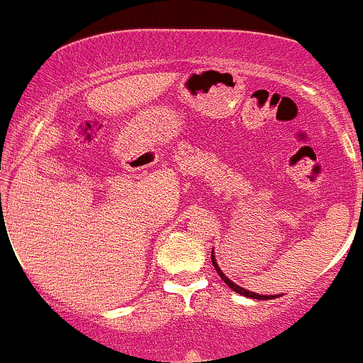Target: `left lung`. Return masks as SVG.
Returning <instances> with one entry per match:
<instances>
[{"instance_id": "obj_1", "label": "left lung", "mask_w": 363, "mask_h": 363, "mask_svg": "<svg viewBox=\"0 0 363 363\" xmlns=\"http://www.w3.org/2000/svg\"><path fill=\"white\" fill-rule=\"evenodd\" d=\"M211 263H213V267H215V270H217V274H218V277L222 279V281L225 282V284L229 286V288L233 289V291H236V293H240V295H243V296H247V298H254V300H272V298H277L279 295H259V293H252V291H247V289H243V288H240L238 284H235V282L233 281H229L228 277H225L224 275V272L220 270V268H218V264H217V261H215V256H213V250H211Z\"/></svg>"}]
</instances>
